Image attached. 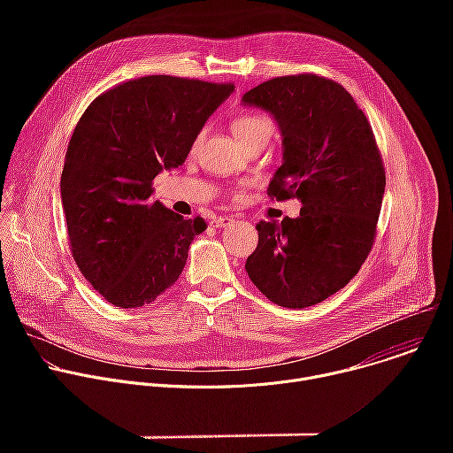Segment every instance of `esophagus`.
Masks as SVG:
<instances>
[{
  "mask_svg": "<svg viewBox=\"0 0 453 453\" xmlns=\"http://www.w3.org/2000/svg\"><path fill=\"white\" fill-rule=\"evenodd\" d=\"M231 222V217H213L211 220H210V226L211 227H224V226H227Z\"/></svg>",
  "mask_w": 453,
  "mask_h": 453,
  "instance_id": "34e87169",
  "label": "esophagus"
}]
</instances>
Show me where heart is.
<instances>
[{"mask_svg":"<svg viewBox=\"0 0 453 453\" xmlns=\"http://www.w3.org/2000/svg\"><path fill=\"white\" fill-rule=\"evenodd\" d=\"M231 128L243 147L256 140L269 142L274 133L273 121L265 114H257V112H247V114L236 116L231 123Z\"/></svg>","mask_w":453,"mask_h":453,"instance_id":"1","label":"heart"}]
</instances>
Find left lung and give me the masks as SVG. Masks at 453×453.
I'll list each match as a JSON object with an SVG mask.
<instances>
[{
	"label": "left lung",
	"mask_w": 453,
	"mask_h": 453,
	"mask_svg": "<svg viewBox=\"0 0 453 453\" xmlns=\"http://www.w3.org/2000/svg\"><path fill=\"white\" fill-rule=\"evenodd\" d=\"M243 104L281 128L283 165L267 196L303 204L297 219L256 224L245 271L280 306L317 304L351 281L376 238L385 168L371 123L341 84L313 73L271 79Z\"/></svg>",
	"instance_id": "obj_1"
}]
</instances>
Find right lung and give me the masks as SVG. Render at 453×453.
<instances>
[{"instance_id":"1","label":"right lung","mask_w":453,"mask_h":453,"mask_svg":"<svg viewBox=\"0 0 453 453\" xmlns=\"http://www.w3.org/2000/svg\"><path fill=\"white\" fill-rule=\"evenodd\" d=\"M217 84L149 75L116 84L81 116L60 177L73 260L104 299L152 303L180 276L203 217L150 203L154 177L188 157L210 114L233 93Z\"/></svg>"}]
</instances>
